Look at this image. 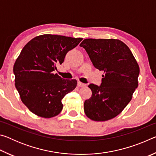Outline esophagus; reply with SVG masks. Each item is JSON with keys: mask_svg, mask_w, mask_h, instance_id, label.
<instances>
[{"mask_svg": "<svg viewBox=\"0 0 156 156\" xmlns=\"http://www.w3.org/2000/svg\"><path fill=\"white\" fill-rule=\"evenodd\" d=\"M78 86L80 87H85L86 86V84H84L83 83H80V82H78Z\"/></svg>", "mask_w": 156, "mask_h": 156, "instance_id": "1", "label": "esophagus"}]
</instances>
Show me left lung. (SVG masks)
I'll return each mask as SVG.
<instances>
[{"label": "left lung", "instance_id": "1", "mask_svg": "<svg viewBox=\"0 0 156 156\" xmlns=\"http://www.w3.org/2000/svg\"><path fill=\"white\" fill-rule=\"evenodd\" d=\"M80 46L94 67L104 73L100 86H88L92 95L84 101V113L94 121L112 119L129 104L138 87V62L127 45L117 39L87 38Z\"/></svg>", "mask_w": 156, "mask_h": 156}]
</instances>
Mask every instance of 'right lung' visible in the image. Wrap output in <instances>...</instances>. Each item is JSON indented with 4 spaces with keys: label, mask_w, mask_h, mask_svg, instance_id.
I'll list each match as a JSON object with an SVG mask.
<instances>
[{
    "label": "right lung",
    "mask_w": 156,
    "mask_h": 156,
    "mask_svg": "<svg viewBox=\"0 0 156 156\" xmlns=\"http://www.w3.org/2000/svg\"><path fill=\"white\" fill-rule=\"evenodd\" d=\"M82 40L44 34L23 48L14 65L15 86L22 102L34 114L49 118L62 111V98L76 87L77 81L63 79L54 71Z\"/></svg>",
    "instance_id": "obj_1"
}]
</instances>
